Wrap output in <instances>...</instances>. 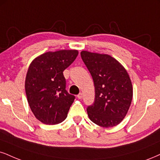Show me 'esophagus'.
Instances as JSON below:
<instances>
[{
	"instance_id": "obj_1",
	"label": "esophagus",
	"mask_w": 160,
	"mask_h": 160,
	"mask_svg": "<svg viewBox=\"0 0 160 160\" xmlns=\"http://www.w3.org/2000/svg\"><path fill=\"white\" fill-rule=\"evenodd\" d=\"M77 98H79V99H81V98H83V93H82V92H80V93L78 94V96H77Z\"/></svg>"
}]
</instances>
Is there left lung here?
I'll return each mask as SVG.
<instances>
[{"mask_svg": "<svg viewBox=\"0 0 160 160\" xmlns=\"http://www.w3.org/2000/svg\"><path fill=\"white\" fill-rule=\"evenodd\" d=\"M81 56L95 86V101L87 108L90 119L103 128L119 125L133 98V87L127 70L109 55L82 51Z\"/></svg>", "mask_w": 160, "mask_h": 160, "instance_id": "8db88e82", "label": "left lung"}]
</instances>
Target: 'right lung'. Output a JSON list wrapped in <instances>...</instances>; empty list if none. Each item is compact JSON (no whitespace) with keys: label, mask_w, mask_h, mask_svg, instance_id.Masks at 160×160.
Instances as JSON below:
<instances>
[{"label":"right lung","mask_w":160,"mask_h":160,"mask_svg":"<svg viewBox=\"0 0 160 160\" xmlns=\"http://www.w3.org/2000/svg\"><path fill=\"white\" fill-rule=\"evenodd\" d=\"M78 54L76 50L47 52L35 58L29 65L25 91L31 110L42 123L56 125L68 116L75 96L65 89L63 72Z\"/></svg>","instance_id":"add662e5"}]
</instances>
